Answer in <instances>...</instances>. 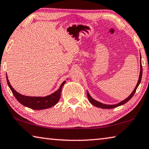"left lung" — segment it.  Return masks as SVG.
<instances>
[{
	"instance_id": "1",
	"label": "left lung",
	"mask_w": 149,
	"mask_h": 149,
	"mask_svg": "<svg viewBox=\"0 0 149 149\" xmlns=\"http://www.w3.org/2000/svg\"><path fill=\"white\" fill-rule=\"evenodd\" d=\"M140 57H141V61H140V64H141L140 65V74H139V80H138V82H137V85H136V87H135L134 90L133 91V92L131 93L129 97H128L127 98H126L125 99L123 100L122 101H121L119 103H118V104H103V103H102V102H100L99 101H97V100H95L94 99H93V98L91 97V96L89 95V93L88 92V91H87V97H88V99H89V102L91 103L93 105H94V106H95V107H97L98 108H104V109H110V108H114L119 107V106L124 104L125 103H126L127 102L129 101V100L132 98L133 95L135 94V93L136 91V90H137V89L139 85L140 84L141 81V78H142L143 68H142V65H141V54H140Z\"/></svg>"
}]
</instances>
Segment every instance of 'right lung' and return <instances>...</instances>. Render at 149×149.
I'll use <instances>...</instances> for the list:
<instances>
[{
    "mask_svg": "<svg viewBox=\"0 0 149 149\" xmlns=\"http://www.w3.org/2000/svg\"><path fill=\"white\" fill-rule=\"evenodd\" d=\"M6 80L10 89L12 91V93L17 100V101L19 102L25 107L33 110L47 109V108H51L57 104V102L60 100V96H61L62 88L63 85L65 84V83L66 82V81H63L58 89L52 93V94L46 96V97H29V96L19 94L16 90H14V88L12 87V85L10 84L8 77H7V74Z\"/></svg>",
    "mask_w": 149,
    "mask_h": 149,
    "instance_id": "1",
    "label": "right lung"
}]
</instances>
